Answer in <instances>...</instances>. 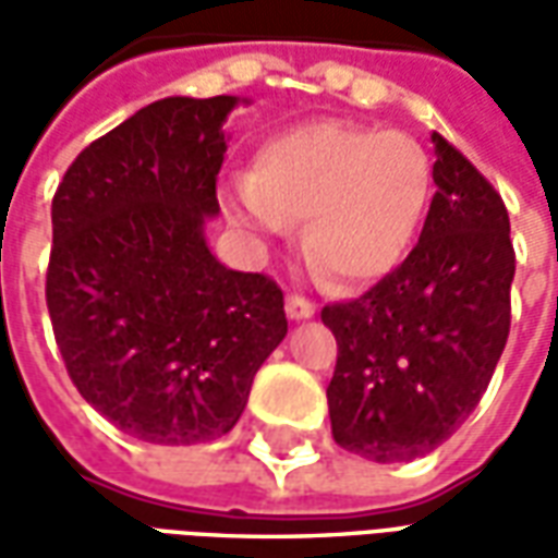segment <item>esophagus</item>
I'll use <instances>...</instances> for the list:
<instances>
[{
    "mask_svg": "<svg viewBox=\"0 0 558 558\" xmlns=\"http://www.w3.org/2000/svg\"><path fill=\"white\" fill-rule=\"evenodd\" d=\"M316 314V304L302 299V295H287V316L302 323V319H311Z\"/></svg>",
    "mask_w": 558,
    "mask_h": 558,
    "instance_id": "34e87169",
    "label": "esophagus"
}]
</instances>
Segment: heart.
Wrapping results in <instances>:
<instances>
[{
    "mask_svg": "<svg viewBox=\"0 0 558 558\" xmlns=\"http://www.w3.org/2000/svg\"><path fill=\"white\" fill-rule=\"evenodd\" d=\"M433 163L400 131L314 119L271 134L254 175L227 182V208L268 235L304 218V251L340 287L383 280L410 256L427 218Z\"/></svg>",
    "mask_w": 558,
    "mask_h": 558,
    "instance_id": "obj_1",
    "label": "heart"
}]
</instances>
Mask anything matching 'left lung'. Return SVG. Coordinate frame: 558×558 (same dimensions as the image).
<instances>
[{"instance_id":"8db88e82","label":"left lung","mask_w":558,"mask_h":558,"mask_svg":"<svg viewBox=\"0 0 558 558\" xmlns=\"http://www.w3.org/2000/svg\"><path fill=\"white\" fill-rule=\"evenodd\" d=\"M430 140L436 194L418 244L362 299L323 307L338 338L331 433L374 463L439 448L478 407L511 326L502 196L448 140Z\"/></svg>"}]
</instances>
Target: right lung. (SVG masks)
Here are the masks:
<instances>
[{
	"mask_svg": "<svg viewBox=\"0 0 558 558\" xmlns=\"http://www.w3.org/2000/svg\"><path fill=\"white\" fill-rule=\"evenodd\" d=\"M235 107V95L148 104L83 148L53 196L56 343L86 403L143 442L230 433L287 338L278 283L232 271L206 242Z\"/></svg>",
	"mask_w": 558,
	"mask_h": 558,
	"instance_id": "obj_1",
	"label": "right lung"
}]
</instances>
